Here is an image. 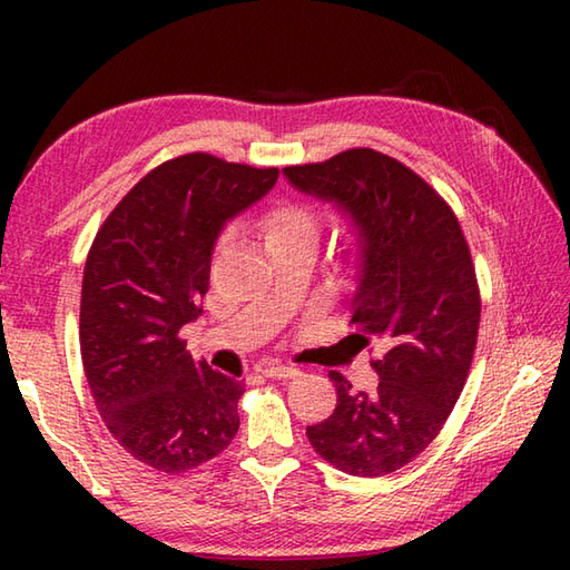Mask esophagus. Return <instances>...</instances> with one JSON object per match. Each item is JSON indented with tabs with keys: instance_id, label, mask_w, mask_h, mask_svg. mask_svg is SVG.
I'll return each instance as SVG.
<instances>
[{
	"instance_id": "1",
	"label": "esophagus",
	"mask_w": 570,
	"mask_h": 570,
	"mask_svg": "<svg viewBox=\"0 0 570 570\" xmlns=\"http://www.w3.org/2000/svg\"><path fill=\"white\" fill-rule=\"evenodd\" d=\"M262 372H264V377H269V380H294V377H298V370L288 367V365H269V367H264Z\"/></svg>"
}]
</instances>
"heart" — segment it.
I'll use <instances>...</instances> for the list:
<instances>
[{
    "label": "heart",
    "mask_w": 570,
    "mask_h": 570,
    "mask_svg": "<svg viewBox=\"0 0 570 570\" xmlns=\"http://www.w3.org/2000/svg\"><path fill=\"white\" fill-rule=\"evenodd\" d=\"M262 235L272 252L286 247H316L321 237V215L301 200H282L262 215ZM360 262V242L353 239L345 254V272H353Z\"/></svg>",
    "instance_id": "b5f03b06"
}]
</instances>
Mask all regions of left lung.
Returning <instances> with one entry per match:
<instances>
[{
  "instance_id": "1",
  "label": "left lung",
  "mask_w": 570,
  "mask_h": 570,
  "mask_svg": "<svg viewBox=\"0 0 570 570\" xmlns=\"http://www.w3.org/2000/svg\"><path fill=\"white\" fill-rule=\"evenodd\" d=\"M284 174L353 217L362 269L350 325L357 350L382 353L370 362L380 374L372 392L328 374L337 404L306 435L337 470L390 475L426 451L468 380L482 308L468 239L441 193L382 151L347 149Z\"/></svg>"
}]
</instances>
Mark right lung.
<instances>
[{
	"instance_id": "add662e5",
	"label": "right lung",
	"mask_w": 570,
	"mask_h": 570,
	"mask_svg": "<svg viewBox=\"0 0 570 570\" xmlns=\"http://www.w3.org/2000/svg\"><path fill=\"white\" fill-rule=\"evenodd\" d=\"M278 168L193 151L144 176L105 217L82 272L80 355L105 426L159 472H186L233 443L245 382L196 362L180 328L208 294L223 225Z\"/></svg>"
}]
</instances>
